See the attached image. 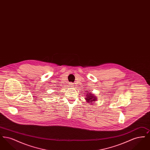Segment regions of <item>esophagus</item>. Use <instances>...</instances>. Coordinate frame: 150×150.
Segmentation results:
<instances>
[{
    "label": "esophagus",
    "instance_id": "1",
    "mask_svg": "<svg viewBox=\"0 0 150 150\" xmlns=\"http://www.w3.org/2000/svg\"><path fill=\"white\" fill-rule=\"evenodd\" d=\"M69 86H71V87H73V86H74V84L72 83H69Z\"/></svg>",
    "mask_w": 150,
    "mask_h": 150
}]
</instances>
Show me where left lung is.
<instances>
[{
    "instance_id": "1",
    "label": "left lung",
    "mask_w": 150,
    "mask_h": 150,
    "mask_svg": "<svg viewBox=\"0 0 150 150\" xmlns=\"http://www.w3.org/2000/svg\"><path fill=\"white\" fill-rule=\"evenodd\" d=\"M86 100L89 103H93V102L97 100V97L93 93H87V94L86 95Z\"/></svg>"
}]
</instances>
